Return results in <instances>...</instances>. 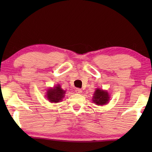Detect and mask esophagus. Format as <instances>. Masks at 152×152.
Masks as SVG:
<instances>
[{"label": "esophagus", "mask_w": 152, "mask_h": 152, "mask_svg": "<svg viewBox=\"0 0 152 152\" xmlns=\"http://www.w3.org/2000/svg\"><path fill=\"white\" fill-rule=\"evenodd\" d=\"M76 92L78 94H81L82 92V91L80 88H76Z\"/></svg>", "instance_id": "1"}]
</instances>
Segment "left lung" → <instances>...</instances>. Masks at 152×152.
I'll list each match as a JSON object with an SVG mask.
<instances>
[{"instance_id": "1", "label": "left lung", "mask_w": 152, "mask_h": 152, "mask_svg": "<svg viewBox=\"0 0 152 152\" xmlns=\"http://www.w3.org/2000/svg\"><path fill=\"white\" fill-rule=\"evenodd\" d=\"M92 97V101L97 105H105L109 101V95L107 91L96 88Z\"/></svg>"}]
</instances>
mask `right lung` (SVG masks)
Masks as SVG:
<instances>
[{
    "label": "right lung",
    "mask_w": 152,
    "mask_h": 152,
    "mask_svg": "<svg viewBox=\"0 0 152 152\" xmlns=\"http://www.w3.org/2000/svg\"><path fill=\"white\" fill-rule=\"evenodd\" d=\"M66 91L61 88L60 84L57 86L50 88L47 91V99L51 102H59L62 101V99L64 97V94Z\"/></svg>",
    "instance_id": "obj_1"
}]
</instances>
